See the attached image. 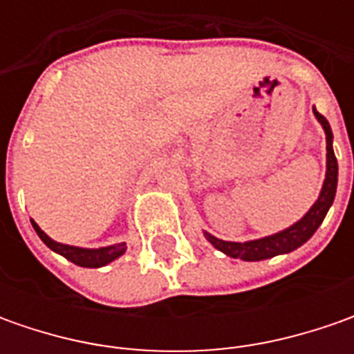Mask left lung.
I'll use <instances>...</instances> for the list:
<instances>
[{"mask_svg":"<svg viewBox=\"0 0 354 354\" xmlns=\"http://www.w3.org/2000/svg\"><path fill=\"white\" fill-rule=\"evenodd\" d=\"M313 114H315V118L319 120V124L325 129V140H327V173H325L323 189H321L319 198L315 201V205L307 211V214L301 221H297L290 228H286L281 232H276L272 236L248 240V242H226V240H221V238L205 232L207 240L211 242L216 250L225 252L226 256H230V258H240V260H246V262H258V260L274 258L278 254H288V252L295 250V248L306 244L307 240L315 234V230L323 223L329 207L333 205L335 193H337L339 165H337V157H335L333 151V131H331V126L325 120V116H321L315 108H313Z\"/></svg>","mask_w":354,"mask_h":354,"instance_id":"8db88e82","label":"left lung"}]
</instances>
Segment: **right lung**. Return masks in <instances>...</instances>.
Segmentation results:
<instances>
[{
  "mask_svg": "<svg viewBox=\"0 0 354 354\" xmlns=\"http://www.w3.org/2000/svg\"><path fill=\"white\" fill-rule=\"evenodd\" d=\"M31 225H33L35 232L39 234V238L47 244L50 250L61 254L66 260H71L73 264L82 266V268H100V266L110 264L112 260H116L126 252L124 242L122 244H112V246H104V248H78V246L61 244V242H55L53 238L47 236L35 221H31Z\"/></svg>",
  "mask_w": 354,
  "mask_h": 354,
  "instance_id": "1",
  "label": "right lung"
}]
</instances>
